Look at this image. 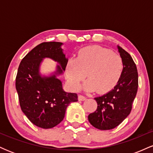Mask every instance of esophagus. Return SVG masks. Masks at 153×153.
I'll return each mask as SVG.
<instances>
[{"label":"esophagus","mask_w":153,"mask_h":153,"mask_svg":"<svg viewBox=\"0 0 153 153\" xmlns=\"http://www.w3.org/2000/svg\"><path fill=\"white\" fill-rule=\"evenodd\" d=\"M85 99H86V97H85V96H82V95H79L78 96L79 101H85Z\"/></svg>","instance_id":"obj_1"}]
</instances>
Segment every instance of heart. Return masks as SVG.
Returning a JSON list of instances; mask_svg holds the SVG:
<instances>
[{
  "label": "heart",
  "mask_w": 153,
  "mask_h": 153,
  "mask_svg": "<svg viewBox=\"0 0 153 153\" xmlns=\"http://www.w3.org/2000/svg\"><path fill=\"white\" fill-rule=\"evenodd\" d=\"M124 64L122 57L99 46L87 47L78 52L76 58L68 60L65 74L72 88L78 89L86 76L83 88L99 94L109 92L118 83Z\"/></svg>",
  "instance_id": "heart-1"
}]
</instances>
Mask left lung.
<instances>
[{
  "label": "left lung",
  "instance_id": "obj_1",
  "mask_svg": "<svg viewBox=\"0 0 153 153\" xmlns=\"http://www.w3.org/2000/svg\"><path fill=\"white\" fill-rule=\"evenodd\" d=\"M124 68L114 88L106 94L95 98L97 109L88 115L92 126L101 130L117 127L130 114L138 89V73L131 55L118 46Z\"/></svg>",
  "mask_w": 153,
  "mask_h": 153
}]
</instances>
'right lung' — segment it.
<instances>
[{
  "instance_id": "obj_1",
  "label": "right lung",
  "mask_w": 153,
  "mask_h": 153,
  "mask_svg": "<svg viewBox=\"0 0 153 153\" xmlns=\"http://www.w3.org/2000/svg\"><path fill=\"white\" fill-rule=\"evenodd\" d=\"M62 43L50 42L39 44L31 50L20 62L16 88L22 111L34 125L50 129L63 120L67 107L78 101V95L63 91L62 82L54 75L42 77L39 73L43 58L57 61V74L65 70L68 59L63 54Z\"/></svg>"
}]
</instances>
